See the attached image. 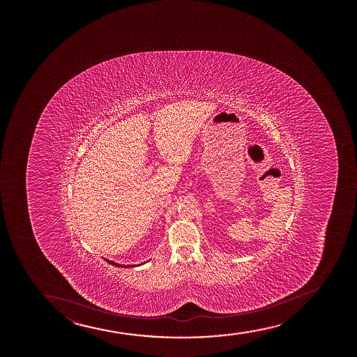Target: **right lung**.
I'll return each instance as SVG.
<instances>
[{
	"label": "right lung",
	"mask_w": 357,
	"mask_h": 357,
	"mask_svg": "<svg viewBox=\"0 0 357 357\" xmlns=\"http://www.w3.org/2000/svg\"><path fill=\"white\" fill-rule=\"evenodd\" d=\"M106 261H107V262L109 263V264H112V266H121V268H123V266H123V264H118V263L113 262V261H109V259H106Z\"/></svg>",
	"instance_id": "obj_1"
}]
</instances>
